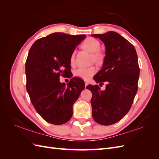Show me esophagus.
<instances>
[{"label":"esophagus","mask_w":159,"mask_h":159,"mask_svg":"<svg viewBox=\"0 0 159 159\" xmlns=\"http://www.w3.org/2000/svg\"><path fill=\"white\" fill-rule=\"evenodd\" d=\"M88 84H89L88 81H85V87H86V86H87Z\"/></svg>","instance_id":"34e87169"}]
</instances>
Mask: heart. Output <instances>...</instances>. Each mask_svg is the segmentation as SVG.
<instances>
[{
  "label": "heart",
  "mask_w": 159,
  "mask_h": 159,
  "mask_svg": "<svg viewBox=\"0 0 159 159\" xmlns=\"http://www.w3.org/2000/svg\"><path fill=\"white\" fill-rule=\"evenodd\" d=\"M100 45V42L92 37H88L86 38L81 44L84 49L92 53L91 54V56H92L91 59L98 64H102L103 63L105 57V53L99 49ZM75 52H73L71 53L70 58V64L74 66L75 64ZM97 71L98 69L95 66H91L89 67H80L74 71V75L79 78L88 80L97 73Z\"/></svg>",
  "instance_id": "obj_1"
}]
</instances>
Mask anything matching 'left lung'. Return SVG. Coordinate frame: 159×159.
Wrapping results in <instances>:
<instances>
[{
  "label": "left lung",
  "mask_w": 159,
  "mask_h": 159,
  "mask_svg": "<svg viewBox=\"0 0 159 159\" xmlns=\"http://www.w3.org/2000/svg\"><path fill=\"white\" fill-rule=\"evenodd\" d=\"M105 46L102 69L93 79L99 85L107 82L105 90L98 85H88L92 93V116L95 122L110 125L120 121L131 107L138 90L140 69L133 45L115 32L93 34ZM101 87V86H100Z\"/></svg>",
  "instance_id": "left-lung-1"
}]
</instances>
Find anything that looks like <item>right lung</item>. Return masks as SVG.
<instances>
[{
  "label": "right lung",
  "instance_id": "add662e5",
  "mask_svg": "<svg viewBox=\"0 0 159 159\" xmlns=\"http://www.w3.org/2000/svg\"><path fill=\"white\" fill-rule=\"evenodd\" d=\"M85 38L53 33L37 40L29 50L25 64L26 90L38 113L50 123L68 122L73 104L85 88L80 78H71L67 85L60 82V75L71 73L70 56Z\"/></svg>",
  "mask_w": 159,
  "mask_h": 159
}]
</instances>
